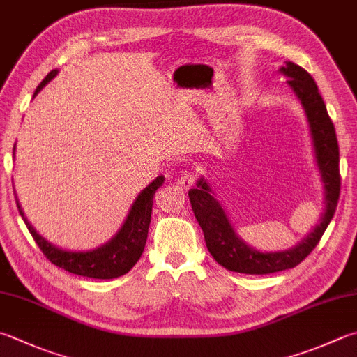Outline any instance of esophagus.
Masks as SVG:
<instances>
[{
  "mask_svg": "<svg viewBox=\"0 0 357 357\" xmlns=\"http://www.w3.org/2000/svg\"><path fill=\"white\" fill-rule=\"evenodd\" d=\"M194 183H196V174L191 171H185L183 176L178 178V185L183 188V190H190Z\"/></svg>",
  "mask_w": 357,
  "mask_h": 357,
  "instance_id": "34e87169",
  "label": "esophagus"
}]
</instances>
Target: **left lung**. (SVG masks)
Wrapping results in <instances>:
<instances>
[{
	"mask_svg": "<svg viewBox=\"0 0 357 357\" xmlns=\"http://www.w3.org/2000/svg\"><path fill=\"white\" fill-rule=\"evenodd\" d=\"M280 73L289 79V86L305 110L312 138L315 163H317L321 183H324L325 210L321 213L319 224H315L312 231L295 247L280 252H259L239 238L224 206L214 197V191L208 180L200 177L196 183L197 188L188 192L194 216L204 231L208 252L222 267L231 272L266 275L298 266L319 244L337 206L340 192L339 144L334 124L326 112V105L311 74L301 66L294 62H284Z\"/></svg>",
	"mask_w": 357,
	"mask_h": 357,
	"instance_id": "left-lung-1",
	"label": "left lung"
}]
</instances>
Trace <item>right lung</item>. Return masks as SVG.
I'll return each mask as SVG.
<instances>
[{
  "instance_id": "obj_1",
  "label": "right lung",
  "mask_w": 357,
  "mask_h": 357,
  "mask_svg": "<svg viewBox=\"0 0 357 357\" xmlns=\"http://www.w3.org/2000/svg\"><path fill=\"white\" fill-rule=\"evenodd\" d=\"M59 74V70H52L48 76H46L42 84L37 86L33 98H36L43 86L51 82V80ZM15 152V147H13ZM165 183V177L158 176L152 181L149 186H146L143 191L138 194V197L133 202L129 214L121 225L118 233L113 236L109 242L104 245L93 248V250H63L57 245L51 244L46 241L42 234H38L36 228H33L29 220L24 218V213L22 210V205L18 204V211L22 214L26 227H28L29 233L32 234L33 241L37 242L40 250L48 258L52 264L57 267H62L74 275H80V277L89 278H98V280H112L118 278L130 271V268L137 264L138 259L143 255L146 241H147V231H149L151 216H152V205H153V196L158 188Z\"/></svg>"
}]
</instances>
